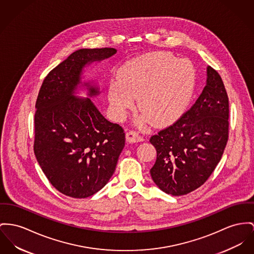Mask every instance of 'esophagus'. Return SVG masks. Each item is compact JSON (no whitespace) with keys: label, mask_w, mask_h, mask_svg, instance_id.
<instances>
[{"label":"esophagus","mask_w":254,"mask_h":254,"mask_svg":"<svg viewBox=\"0 0 254 254\" xmlns=\"http://www.w3.org/2000/svg\"><path fill=\"white\" fill-rule=\"evenodd\" d=\"M126 139L128 142H138V141H142L143 140V136L139 135L138 133H136L135 131H129L126 134Z\"/></svg>","instance_id":"obj_1"}]
</instances>
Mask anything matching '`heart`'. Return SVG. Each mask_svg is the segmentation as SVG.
Masks as SVG:
<instances>
[{
  "label": "heart",
  "instance_id": "b5f03b06",
  "mask_svg": "<svg viewBox=\"0 0 254 254\" xmlns=\"http://www.w3.org/2000/svg\"><path fill=\"white\" fill-rule=\"evenodd\" d=\"M196 73L188 60H178L166 52H155L134 59L119 71V78L109 86V100L115 115L122 119L132 110L137 98V110L154 126H167L179 119L192 97Z\"/></svg>",
  "mask_w": 254,
  "mask_h": 254
}]
</instances>
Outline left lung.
Returning <instances> with one entry per match:
<instances>
[{
  "label": "left lung",
  "instance_id": "obj_1",
  "mask_svg": "<svg viewBox=\"0 0 254 254\" xmlns=\"http://www.w3.org/2000/svg\"><path fill=\"white\" fill-rule=\"evenodd\" d=\"M229 102L220 74L207 67V82L191 108L150 137L157 159L155 184L175 196L203 185L215 170L228 140Z\"/></svg>",
  "mask_w": 254,
  "mask_h": 254
}]
</instances>
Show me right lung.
Returning <instances> with one entry per match:
<instances>
[{
  "instance_id": "add662e5",
  "label": "right lung",
  "mask_w": 254,
  "mask_h": 254,
  "mask_svg": "<svg viewBox=\"0 0 254 254\" xmlns=\"http://www.w3.org/2000/svg\"><path fill=\"white\" fill-rule=\"evenodd\" d=\"M116 53L115 48L72 53L49 72L36 99V160L52 185L70 197L85 198L100 190L125 145L120 125L105 119L89 98L74 95L85 65ZM85 85L90 97L99 94L96 86Z\"/></svg>"
}]
</instances>
